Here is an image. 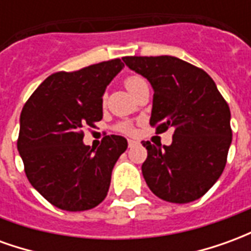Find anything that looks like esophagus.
<instances>
[{
  "instance_id": "obj_1",
  "label": "esophagus",
  "mask_w": 251,
  "mask_h": 251,
  "mask_svg": "<svg viewBox=\"0 0 251 251\" xmlns=\"http://www.w3.org/2000/svg\"><path fill=\"white\" fill-rule=\"evenodd\" d=\"M127 145H129V148L136 147V145H138V141H136V140H127Z\"/></svg>"
}]
</instances>
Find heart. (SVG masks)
Instances as JSON below:
<instances>
[{
    "instance_id": "b5f03b06",
    "label": "heart",
    "mask_w": 251,
    "mask_h": 251,
    "mask_svg": "<svg viewBox=\"0 0 251 251\" xmlns=\"http://www.w3.org/2000/svg\"><path fill=\"white\" fill-rule=\"evenodd\" d=\"M144 83H145V80H144L140 75H129V76L125 79L124 84H125L126 90L130 94H133L137 88L140 87V86H142ZM118 129H120L121 131H124V133H131V131H133V126H131L129 122H122V124H120V126H118Z\"/></svg>"
}]
</instances>
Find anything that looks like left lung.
Segmentation results:
<instances>
[{
	"label": "left lung",
	"mask_w": 251,
	"mask_h": 251,
	"mask_svg": "<svg viewBox=\"0 0 251 251\" xmlns=\"http://www.w3.org/2000/svg\"><path fill=\"white\" fill-rule=\"evenodd\" d=\"M130 70L153 87L151 125L157 133L174 129L169 147L144 141L148 157L142 175L160 199L189 203L221 177L231 145L230 109L203 70L174 56H126Z\"/></svg>",
	"instance_id": "obj_1"
}]
</instances>
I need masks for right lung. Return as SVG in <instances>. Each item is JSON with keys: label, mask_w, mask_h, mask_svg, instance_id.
<instances>
[{"label": "right lung", "mask_w": 251, "mask_h": 251, "mask_svg": "<svg viewBox=\"0 0 251 251\" xmlns=\"http://www.w3.org/2000/svg\"><path fill=\"white\" fill-rule=\"evenodd\" d=\"M122 68L124 63L114 59L52 74L23 107L17 149L25 174L60 210H90L107 195L111 171L127 141L111 134L94 149L84 145L83 130L102 120V97Z\"/></svg>", "instance_id": "add662e5"}]
</instances>
